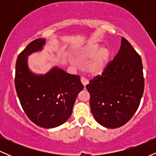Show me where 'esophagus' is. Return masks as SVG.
I'll use <instances>...</instances> for the list:
<instances>
[{
    "label": "esophagus",
    "mask_w": 156,
    "mask_h": 156,
    "mask_svg": "<svg viewBox=\"0 0 156 156\" xmlns=\"http://www.w3.org/2000/svg\"><path fill=\"white\" fill-rule=\"evenodd\" d=\"M80 81H81L82 84L84 86V87H85L86 86H87V84H88V83H89L88 80H87L86 78H80Z\"/></svg>",
    "instance_id": "34e87169"
}]
</instances>
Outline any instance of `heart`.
<instances>
[{
	"mask_svg": "<svg viewBox=\"0 0 156 156\" xmlns=\"http://www.w3.org/2000/svg\"><path fill=\"white\" fill-rule=\"evenodd\" d=\"M111 58V51L107 47H103L98 42H92L82 48L76 53V60L80 63H85L86 71L92 76H97L104 73L108 67ZM72 64H76V61L70 58Z\"/></svg>",
	"mask_w": 156,
	"mask_h": 156,
	"instance_id": "obj_1",
	"label": "heart"
}]
</instances>
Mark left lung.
Masks as SVG:
<instances>
[{"label": "left lung", "instance_id": "obj_1", "mask_svg": "<svg viewBox=\"0 0 156 156\" xmlns=\"http://www.w3.org/2000/svg\"><path fill=\"white\" fill-rule=\"evenodd\" d=\"M95 120L108 128L126 124L136 112L143 95L144 80L141 56L122 37L121 46L102 76L86 86Z\"/></svg>", "mask_w": 156, "mask_h": 156}]
</instances>
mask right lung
<instances>
[{
  "label": "right lung",
  "instance_id": "right-lung-1",
  "mask_svg": "<svg viewBox=\"0 0 156 156\" xmlns=\"http://www.w3.org/2000/svg\"><path fill=\"white\" fill-rule=\"evenodd\" d=\"M45 39H37L20 53L16 62L15 87L28 117L44 128L59 126L69 119L83 85L79 76L54 66L45 74H37L28 67V57L42 51Z\"/></svg>",
  "mask_w": 156,
  "mask_h": 156
}]
</instances>
